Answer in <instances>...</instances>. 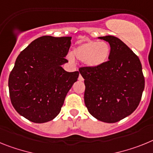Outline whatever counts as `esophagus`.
<instances>
[{
	"label": "esophagus",
	"instance_id": "34e87169",
	"mask_svg": "<svg viewBox=\"0 0 153 153\" xmlns=\"http://www.w3.org/2000/svg\"><path fill=\"white\" fill-rule=\"evenodd\" d=\"M78 80L80 81V82H82V81L84 80V78H83V77H82V75H79V76H78Z\"/></svg>",
	"mask_w": 153,
	"mask_h": 153
}]
</instances>
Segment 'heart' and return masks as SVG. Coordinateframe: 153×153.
<instances>
[{"instance_id": "obj_1", "label": "heart", "mask_w": 153, "mask_h": 153, "mask_svg": "<svg viewBox=\"0 0 153 153\" xmlns=\"http://www.w3.org/2000/svg\"><path fill=\"white\" fill-rule=\"evenodd\" d=\"M111 54V47L107 42L86 41L79 44L72 51L73 57L85 65L96 68L108 62Z\"/></svg>"}]
</instances>
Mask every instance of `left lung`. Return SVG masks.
<instances>
[{
    "mask_svg": "<svg viewBox=\"0 0 153 153\" xmlns=\"http://www.w3.org/2000/svg\"><path fill=\"white\" fill-rule=\"evenodd\" d=\"M111 47L109 60L96 68L82 67L85 104L95 119L107 123L122 120L139 105L145 88L139 57L116 37H99Z\"/></svg>",
    "mask_w": 153,
    "mask_h": 153,
    "instance_id": "8db88e82",
    "label": "left lung"
}]
</instances>
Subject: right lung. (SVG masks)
Segmentation results:
<instances>
[{"mask_svg":"<svg viewBox=\"0 0 153 153\" xmlns=\"http://www.w3.org/2000/svg\"><path fill=\"white\" fill-rule=\"evenodd\" d=\"M71 37L42 36L20 53L8 79L11 103L18 113L35 123L54 119L78 71L62 68Z\"/></svg>","mask_w":153,"mask_h":153,"instance_id":"add662e5","label":"right lung"}]
</instances>
